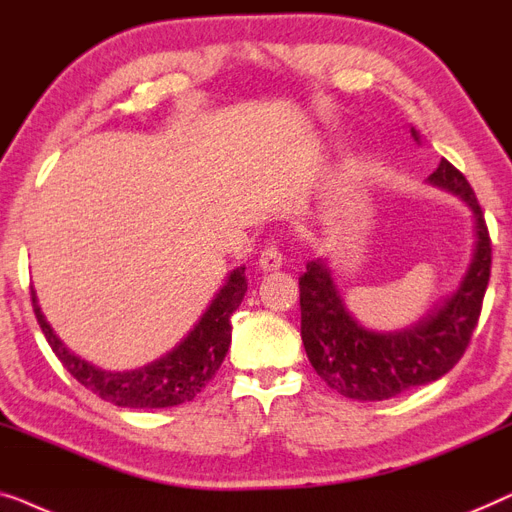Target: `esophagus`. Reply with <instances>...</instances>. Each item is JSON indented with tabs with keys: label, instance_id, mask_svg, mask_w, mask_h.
Masks as SVG:
<instances>
[{
	"label": "esophagus",
	"instance_id": "1",
	"mask_svg": "<svg viewBox=\"0 0 512 512\" xmlns=\"http://www.w3.org/2000/svg\"><path fill=\"white\" fill-rule=\"evenodd\" d=\"M280 266H283V253L276 246H266L259 253V269L262 271H276Z\"/></svg>",
	"mask_w": 512,
	"mask_h": 512
}]
</instances>
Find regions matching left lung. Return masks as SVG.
Wrapping results in <instances>:
<instances>
[{
    "instance_id": "8db88e82",
    "label": "left lung",
    "mask_w": 512,
    "mask_h": 512,
    "mask_svg": "<svg viewBox=\"0 0 512 512\" xmlns=\"http://www.w3.org/2000/svg\"><path fill=\"white\" fill-rule=\"evenodd\" d=\"M420 143L415 129H410ZM473 211L475 250L459 290L441 308L408 329L376 334L357 325L336 292L325 259L306 264L299 278L301 341L313 369L338 394L359 401H385L445 376L469 348L478 325L492 269V241L473 187L459 169L441 160L429 176Z\"/></svg>"
}]
</instances>
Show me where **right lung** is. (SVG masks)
Masks as SVG:
<instances>
[{
	"mask_svg": "<svg viewBox=\"0 0 512 512\" xmlns=\"http://www.w3.org/2000/svg\"><path fill=\"white\" fill-rule=\"evenodd\" d=\"M246 266L229 273L227 283L215 294L211 306L174 350L134 371H102L74 355L43 318L37 292L32 306L46 341L64 369L92 394L120 408H169L192 401L201 387L211 383L232 343V313L246 297Z\"/></svg>",
	"mask_w": 512,
	"mask_h": 512,
	"instance_id": "obj_1",
	"label": "right lung"
}]
</instances>
